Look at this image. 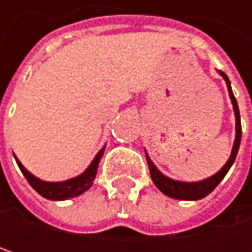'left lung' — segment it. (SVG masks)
Segmentation results:
<instances>
[{
	"instance_id": "8db88e82",
	"label": "left lung",
	"mask_w": 252,
	"mask_h": 252,
	"mask_svg": "<svg viewBox=\"0 0 252 252\" xmlns=\"http://www.w3.org/2000/svg\"><path fill=\"white\" fill-rule=\"evenodd\" d=\"M219 74L225 78L227 84V92H229V97L232 100V105H233V112H235V120H236V135H235V143H233V147H232V155L229 158V160L226 162V165L216 174V175L210 176L204 181H200V182H181V181H175V179H171L168 176H165L162 172H159V169L153 165V162L150 160L149 155L146 153V158H147V165H149V169H150V176H152V181L155 182V185L163 192L166 194L168 197H172L176 200H200V198H204L207 194H210L219 184L220 181L225 178L227 174V171L230 169L232 163L235 162V158L238 155V150H239V144H241V135H242V128H241V117H239V109H238V103H236V99L232 93V89H230V81L225 73L219 71Z\"/></svg>"
}]
</instances>
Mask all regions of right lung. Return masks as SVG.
I'll return each mask as SVG.
<instances>
[{
    "mask_svg": "<svg viewBox=\"0 0 252 252\" xmlns=\"http://www.w3.org/2000/svg\"><path fill=\"white\" fill-rule=\"evenodd\" d=\"M103 150L105 147L96 155V158L93 159V162L90 163V166L81 174V175L71 178L68 181L64 182H46L42 181L39 178H36L34 175H32L25 166L19 162V159L16 158V162L20 168V171L23 172V175L26 176V179L29 181V184L45 198L48 200H67V198H74L77 195L83 194L84 191H87L94 181V176L97 174V168H99V162L100 158L103 156Z\"/></svg>",
    "mask_w": 252,
    "mask_h": 252,
    "instance_id": "add662e5",
    "label": "right lung"
}]
</instances>
